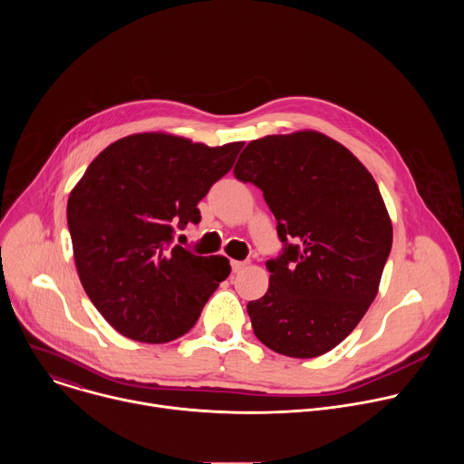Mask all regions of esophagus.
I'll return each instance as SVG.
<instances>
[{"instance_id": "esophagus-1", "label": "esophagus", "mask_w": 464, "mask_h": 464, "mask_svg": "<svg viewBox=\"0 0 464 464\" xmlns=\"http://www.w3.org/2000/svg\"><path fill=\"white\" fill-rule=\"evenodd\" d=\"M246 266H247V262H240V260H231V268H233V272H235V274L242 272V270H244Z\"/></svg>"}]
</instances>
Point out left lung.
I'll list each match as a JSON object with an SVG mask.
<instances>
[{
    "mask_svg": "<svg viewBox=\"0 0 464 464\" xmlns=\"http://www.w3.org/2000/svg\"><path fill=\"white\" fill-rule=\"evenodd\" d=\"M233 172L262 190L285 242L268 292L247 303L255 336L290 358L333 351L374 301L392 244L374 178L314 130L251 141Z\"/></svg>",
    "mask_w": 464,
    "mask_h": 464,
    "instance_id": "8db88e82",
    "label": "left lung"
}]
</instances>
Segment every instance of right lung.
Listing matches in <instances>:
<instances>
[{
	"mask_svg": "<svg viewBox=\"0 0 464 464\" xmlns=\"http://www.w3.org/2000/svg\"><path fill=\"white\" fill-rule=\"evenodd\" d=\"M242 147L134 134L106 147L72 190L77 272L119 334L143 343L187 334L229 276L226 256H198L172 240L176 226L200 222L198 202L231 170Z\"/></svg>",
	"mask_w": 464,
	"mask_h": 464,
	"instance_id": "right-lung-1",
	"label": "right lung"
}]
</instances>
